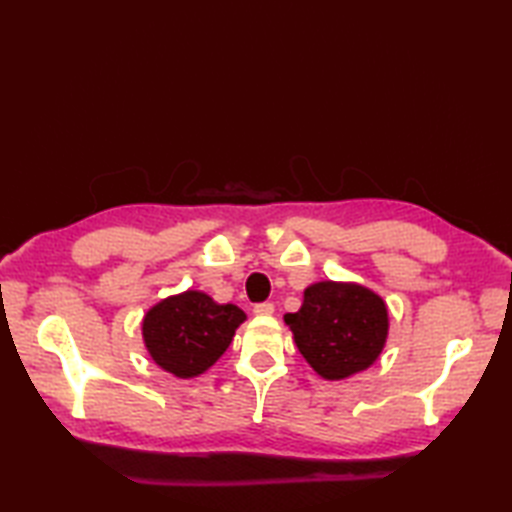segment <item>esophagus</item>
Masks as SVG:
<instances>
[{
  "instance_id": "34e87169",
  "label": "esophagus",
  "mask_w": 512,
  "mask_h": 512,
  "mask_svg": "<svg viewBox=\"0 0 512 512\" xmlns=\"http://www.w3.org/2000/svg\"><path fill=\"white\" fill-rule=\"evenodd\" d=\"M253 312L257 314V317H270V314L275 312V306H273V303H257Z\"/></svg>"
}]
</instances>
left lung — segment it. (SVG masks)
I'll use <instances>...</instances> for the list:
<instances>
[{
    "label": "left lung",
    "instance_id": "obj_1",
    "mask_svg": "<svg viewBox=\"0 0 512 512\" xmlns=\"http://www.w3.org/2000/svg\"><path fill=\"white\" fill-rule=\"evenodd\" d=\"M301 356L325 380H345L372 367L389 336L385 299L356 281H317L286 314Z\"/></svg>",
    "mask_w": 512,
    "mask_h": 512
}]
</instances>
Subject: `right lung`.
Masks as SVG:
<instances>
[{"mask_svg": "<svg viewBox=\"0 0 512 512\" xmlns=\"http://www.w3.org/2000/svg\"><path fill=\"white\" fill-rule=\"evenodd\" d=\"M246 312L233 303H217L202 290H184L154 303L140 323L145 350L162 372L198 378L231 345Z\"/></svg>", "mask_w": 512, "mask_h": 512, "instance_id": "obj_1", "label": "right lung"}]
</instances>
